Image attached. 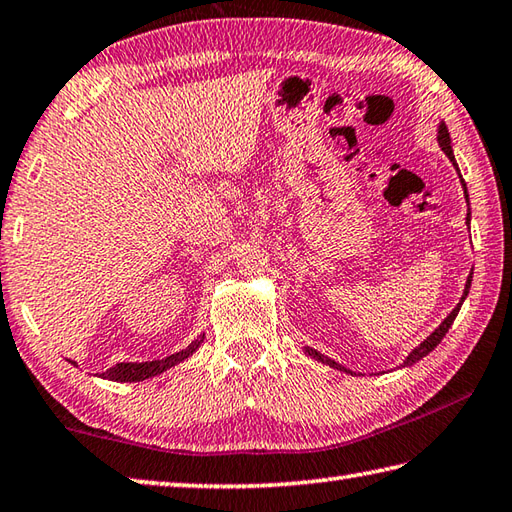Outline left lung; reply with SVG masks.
<instances>
[{
  "mask_svg": "<svg viewBox=\"0 0 512 512\" xmlns=\"http://www.w3.org/2000/svg\"><path fill=\"white\" fill-rule=\"evenodd\" d=\"M437 140H439V147H441V151L446 153V156L450 158V162L452 165H455V169L459 171V167H457V162H455V153H452V144H450V133H448V129H446V122H439V136H437ZM461 185H464V194H466V200H468V191H466V182H464V178H461ZM468 225H470V214H468ZM470 281H472V276H468V281H466V289H464V296H461V301L457 303V307L455 310H452L446 318H443V323L437 327L435 332H432L426 341H423L419 347H414V350L406 356V361H403V368H406V365H412V363H417V361H421L423 356L426 354H430L432 350H435V347L441 343V339L443 336H446V332L450 330V325L455 323V318H457V314H459V310H461V303L466 301V296H468V289H470ZM305 352L312 356V359H316V361H321V363H325V365H330V368H336V370H341V372H350L347 368H343V365H339L336 361H332V359H327L325 354H321V352H316V350H312V347H305ZM352 374V372H350Z\"/></svg>",
  "mask_w": 512,
  "mask_h": 512,
  "instance_id": "8db88e82",
  "label": "left lung"
}]
</instances>
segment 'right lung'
Returning a JSON list of instances; mask_svg holds the SVG:
<instances>
[{"label": "right lung", "instance_id": "obj_1", "mask_svg": "<svg viewBox=\"0 0 512 512\" xmlns=\"http://www.w3.org/2000/svg\"><path fill=\"white\" fill-rule=\"evenodd\" d=\"M202 339H205V334H202L200 339H196L194 343H191V345L187 347V350L171 354V356H167V359H160V361H144V363H118V365H113L111 370L102 372V379L122 381V383H133V381L151 379V376H158V374H162L165 370L173 368V365H178L180 361L189 359V356L194 354V352L198 350V347H200ZM71 363H75V361H71Z\"/></svg>", "mask_w": 512, "mask_h": 512}]
</instances>
